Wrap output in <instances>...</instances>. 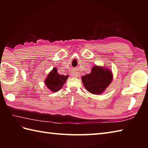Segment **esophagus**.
<instances>
[{
	"label": "esophagus",
	"instance_id": "1",
	"mask_svg": "<svg viewBox=\"0 0 148 148\" xmlns=\"http://www.w3.org/2000/svg\"><path fill=\"white\" fill-rule=\"evenodd\" d=\"M73 76H75V77H78V76H79V74H77V73H76H76H74L73 74Z\"/></svg>",
	"mask_w": 148,
	"mask_h": 148
}]
</instances>
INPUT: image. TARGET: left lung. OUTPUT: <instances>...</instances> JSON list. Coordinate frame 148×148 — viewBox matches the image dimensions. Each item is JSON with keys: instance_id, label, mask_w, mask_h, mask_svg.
Here are the masks:
<instances>
[{"instance_id": "left-lung-1", "label": "left lung", "mask_w": 148, "mask_h": 148, "mask_svg": "<svg viewBox=\"0 0 148 148\" xmlns=\"http://www.w3.org/2000/svg\"><path fill=\"white\" fill-rule=\"evenodd\" d=\"M85 88L92 94H101L112 80V72L109 69L95 65L92 72L81 77Z\"/></svg>"}]
</instances>
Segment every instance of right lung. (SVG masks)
<instances>
[{"label": "right lung", "instance_id": "obj_1", "mask_svg": "<svg viewBox=\"0 0 148 148\" xmlns=\"http://www.w3.org/2000/svg\"><path fill=\"white\" fill-rule=\"evenodd\" d=\"M69 77L68 75H60L58 73L57 69L53 68L49 72L45 81V84L53 92H56L60 90Z\"/></svg>", "mask_w": 148, "mask_h": 148}]
</instances>
